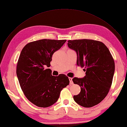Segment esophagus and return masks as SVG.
Here are the masks:
<instances>
[{
	"instance_id": "34e87169",
	"label": "esophagus",
	"mask_w": 127,
	"mask_h": 127,
	"mask_svg": "<svg viewBox=\"0 0 127 127\" xmlns=\"http://www.w3.org/2000/svg\"><path fill=\"white\" fill-rule=\"evenodd\" d=\"M69 82H70V85H73V82L72 81V78H69Z\"/></svg>"
}]
</instances>
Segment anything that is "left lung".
Instances as JSON below:
<instances>
[{
	"label": "left lung",
	"mask_w": 127,
	"mask_h": 127,
	"mask_svg": "<svg viewBox=\"0 0 127 127\" xmlns=\"http://www.w3.org/2000/svg\"><path fill=\"white\" fill-rule=\"evenodd\" d=\"M68 46L77 54L76 64L85 67L86 76L74 78V83L81 92L73 98L83 107H93L100 103L108 94L112 85L115 63L112 54L103 43L96 40H68Z\"/></svg>",
	"instance_id": "1"
}]
</instances>
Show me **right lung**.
<instances>
[{
  "instance_id": "obj_1",
  "label": "right lung",
  "mask_w": 127,
  "mask_h": 127,
  "mask_svg": "<svg viewBox=\"0 0 127 127\" xmlns=\"http://www.w3.org/2000/svg\"><path fill=\"white\" fill-rule=\"evenodd\" d=\"M66 40L41 39L27 44L21 51L17 66V75L24 94L31 102L39 107L52 106L59 98L60 92L69 85L64 74L52 75V55Z\"/></svg>"
}]
</instances>
